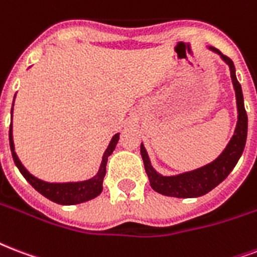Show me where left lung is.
<instances>
[{"mask_svg":"<svg viewBox=\"0 0 257 257\" xmlns=\"http://www.w3.org/2000/svg\"><path fill=\"white\" fill-rule=\"evenodd\" d=\"M211 50L220 54L221 58L224 59L230 68V78H232L233 86L236 90V99H237V126H236L234 135H233L232 140L229 142L228 147L213 163L176 176H162L155 171L150 163L146 148L142 144L140 152H142L147 175L150 178L151 187L163 195L176 197V198H194V197L205 195L210 190L214 189L215 186L220 185L221 182L230 174L234 166L237 164L240 156L242 155V151H244V147H245L248 117H246L245 107H244L241 86L238 83L236 74H234V64H233L232 59L228 58L226 55L221 54V51L213 48V47H211Z\"/></svg>","mask_w":257,"mask_h":257,"instance_id":"1","label":"left lung"}]
</instances>
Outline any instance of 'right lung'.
Returning <instances> with one entry per match:
<instances>
[{
  "mask_svg": "<svg viewBox=\"0 0 257 257\" xmlns=\"http://www.w3.org/2000/svg\"><path fill=\"white\" fill-rule=\"evenodd\" d=\"M13 110V107H12ZM120 139V135L117 133L111 139L110 144L107 147V150L105 151L102 158V163L99 167V171L94 178L85 182H70V183H48V182L40 181L33 175H31L25 167L21 164V162L17 158V155L15 152V146H13V136H12V124L11 129H9V144H11V151L13 160H15L16 166L20 170V172L23 174L25 179L32 185L35 190H37L39 193L44 195L46 198H48L52 202H56L59 205H76V203L86 202L90 199L95 198L97 195L101 194L102 191V182L103 176L106 174V163L109 155L114 151L117 142Z\"/></svg>",
  "mask_w": 257,
  "mask_h": 257,
  "instance_id": "obj_1",
  "label": "right lung"
}]
</instances>
